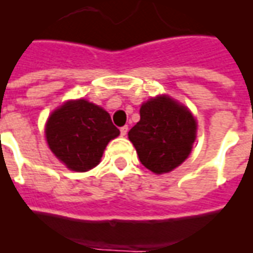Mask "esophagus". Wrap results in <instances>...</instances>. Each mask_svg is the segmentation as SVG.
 Instances as JSON below:
<instances>
[{"label":"esophagus","instance_id":"1","mask_svg":"<svg viewBox=\"0 0 253 253\" xmlns=\"http://www.w3.org/2000/svg\"><path fill=\"white\" fill-rule=\"evenodd\" d=\"M120 133H121V136H125V134L128 133V126H126V125H125V126H121Z\"/></svg>","mask_w":253,"mask_h":253}]
</instances>
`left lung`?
<instances>
[{
    "instance_id": "8db88e82",
    "label": "left lung",
    "mask_w": 253,
    "mask_h": 253,
    "mask_svg": "<svg viewBox=\"0 0 253 253\" xmlns=\"http://www.w3.org/2000/svg\"><path fill=\"white\" fill-rule=\"evenodd\" d=\"M197 134V121L183 105L158 96L141 105L140 121L129 140L141 164L156 174L169 173L185 161Z\"/></svg>"
}]
</instances>
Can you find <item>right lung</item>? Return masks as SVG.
Returning a JSON list of instances; mask_svg holds the SVG:
<instances>
[{"instance_id":"1","label":"right lung","mask_w":253,"mask_h":253,"mask_svg":"<svg viewBox=\"0 0 253 253\" xmlns=\"http://www.w3.org/2000/svg\"><path fill=\"white\" fill-rule=\"evenodd\" d=\"M119 134L109 113L83 99L62 105L46 124L52 153L74 171L95 168L107 144Z\"/></svg>"}]
</instances>
